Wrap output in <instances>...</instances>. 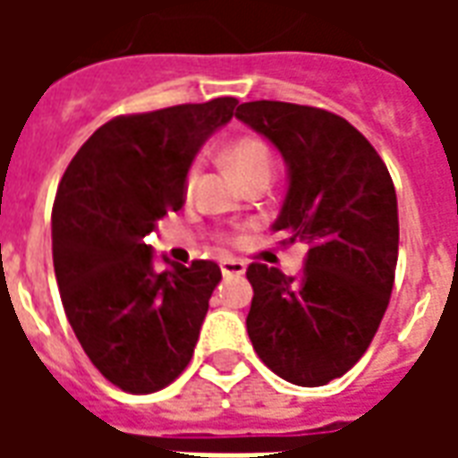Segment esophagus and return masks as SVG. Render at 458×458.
<instances>
[{"label": "esophagus", "instance_id": "34e87169", "mask_svg": "<svg viewBox=\"0 0 458 458\" xmlns=\"http://www.w3.org/2000/svg\"><path fill=\"white\" fill-rule=\"evenodd\" d=\"M245 269H248V262H245V259H238V258L220 259V272H223L225 277H238V275H245Z\"/></svg>", "mask_w": 458, "mask_h": 458}]
</instances>
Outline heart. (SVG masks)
<instances>
[{
  "label": "heart",
  "mask_w": 458,
  "mask_h": 458,
  "mask_svg": "<svg viewBox=\"0 0 458 458\" xmlns=\"http://www.w3.org/2000/svg\"><path fill=\"white\" fill-rule=\"evenodd\" d=\"M225 159H228L230 169L235 171L242 181L250 179V176H258V174H269V176H272V154H269L267 147L259 140L235 141V144L225 151ZM196 174H199L196 166H191V169L186 171V179H183V189H186V193L193 191Z\"/></svg>",
  "instance_id": "b5f03b06"
}]
</instances>
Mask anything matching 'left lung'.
Masks as SVG:
<instances>
[{
    "label": "left lung",
    "instance_id": "left-lung-1",
    "mask_svg": "<svg viewBox=\"0 0 458 458\" xmlns=\"http://www.w3.org/2000/svg\"><path fill=\"white\" fill-rule=\"evenodd\" d=\"M287 164L275 233L307 240L301 277L252 262L248 336L287 383L318 387L368 351L397 265V196L387 166L351 122L307 105L255 100L235 113Z\"/></svg>",
    "mask_w": 458,
    "mask_h": 458
}]
</instances>
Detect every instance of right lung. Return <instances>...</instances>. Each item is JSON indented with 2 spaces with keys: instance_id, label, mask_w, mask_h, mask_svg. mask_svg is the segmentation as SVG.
Listing matches in <instances>:
<instances>
[{
  "instance_id": "obj_1",
  "label": "right lung",
  "mask_w": 458,
  "mask_h": 458,
  "mask_svg": "<svg viewBox=\"0 0 458 458\" xmlns=\"http://www.w3.org/2000/svg\"><path fill=\"white\" fill-rule=\"evenodd\" d=\"M238 100L216 98L105 122L68 164L51 216L54 269L68 324L124 393H157L189 365L220 267H189L144 242L186 200L183 179Z\"/></svg>"
}]
</instances>
